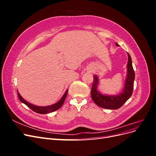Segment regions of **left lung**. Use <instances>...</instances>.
<instances>
[{
    "label": "left lung",
    "mask_w": 156,
    "mask_h": 156,
    "mask_svg": "<svg viewBox=\"0 0 156 156\" xmlns=\"http://www.w3.org/2000/svg\"><path fill=\"white\" fill-rule=\"evenodd\" d=\"M116 46L119 45L116 43ZM127 64V75L124 83L123 90L115 96L105 95L99 92L98 77L96 75L94 76V81L91 89V96L92 100L99 107L107 108V109H117L123 105L124 103L129 100L131 96L133 90L135 80V72L132 66L131 58L129 54Z\"/></svg>",
    "instance_id": "8db88e82"
}]
</instances>
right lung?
<instances>
[{"instance_id":"1","label":"right lung","mask_w":156,"mask_h":156,"mask_svg":"<svg viewBox=\"0 0 156 156\" xmlns=\"http://www.w3.org/2000/svg\"><path fill=\"white\" fill-rule=\"evenodd\" d=\"M68 90H67L66 92L64 93V94L63 95V96L62 97V98L60 100L56 102L55 104H53L51 105H48V106H37V105H35L32 103H30L29 102H28L27 101H26L24 98H23L22 96L20 95V93H17V95L19 97V99H20V101L25 104L27 106L29 107L30 108L34 111L37 113H39V114H48V113L49 112H52L53 111H55L56 110H58V108H60L62 106L63 103L66 100V98L68 94Z\"/></svg>"}]
</instances>
